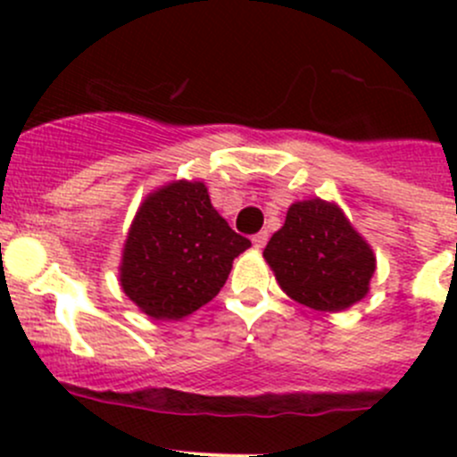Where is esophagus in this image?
Masks as SVG:
<instances>
[{"instance_id":"obj_1","label":"esophagus","mask_w":457,"mask_h":457,"mask_svg":"<svg viewBox=\"0 0 457 457\" xmlns=\"http://www.w3.org/2000/svg\"><path fill=\"white\" fill-rule=\"evenodd\" d=\"M267 238H270V234L258 232V234H254V237H252V243H254L256 250H262V247H265V243H267Z\"/></svg>"}]
</instances>
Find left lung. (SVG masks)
<instances>
[{
  "label": "left lung",
  "instance_id": "1",
  "mask_svg": "<svg viewBox=\"0 0 457 457\" xmlns=\"http://www.w3.org/2000/svg\"><path fill=\"white\" fill-rule=\"evenodd\" d=\"M262 258L280 289L316 312H343L356 305L370 294L376 271L370 243L336 203L322 199L292 203Z\"/></svg>",
  "mask_w": 457,
  "mask_h": 457
}]
</instances>
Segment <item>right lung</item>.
<instances>
[{"label": "right lung", "instance_id": "right-lung-1", "mask_svg": "<svg viewBox=\"0 0 457 457\" xmlns=\"http://www.w3.org/2000/svg\"><path fill=\"white\" fill-rule=\"evenodd\" d=\"M214 210L203 181H172L143 199L123 243L119 283L154 320H181L210 303L250 247Z\"/></svg>", "mask_w": 457, "mask_h": 457}]
</instances>
